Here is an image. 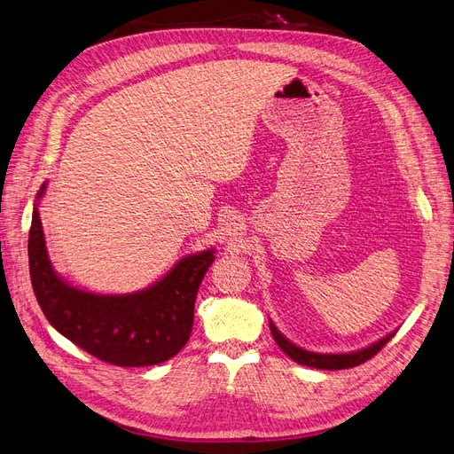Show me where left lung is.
<instances>
[{
    "label": "left lung",
    "instance_id": "8db88e82",
    "mask_svg": "<svg viewBox=\"0 0 454 454\" xmlns=\"http://www.w3.org/2000/svg\"><path fill=\"white\" fill-rule=\"evenodd\" d=\"M270 330L275 343L281 347V350L285 355H288L292 360L301 364V365H309V368H317V370H347V368H355V365L364 364L365 360H370L372 356H375L379 350H381L388 340L392 338L394 333H388L387 338L375 341L373 345L365 347L356 350V353H347V355H325V353H313V350H305L298 345H294L292 341H288L285 335L273 326V323L270 320Z\"/></svg>",
    "mask_w": 454,
    "mask_h": 454
}]
</instances>
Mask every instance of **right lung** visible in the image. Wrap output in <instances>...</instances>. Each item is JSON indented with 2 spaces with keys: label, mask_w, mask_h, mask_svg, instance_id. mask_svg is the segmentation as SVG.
I'll list each match as a JSON object with an SVG mask.
<instances>
[{
  "label": "right lung",
  "mask_w": 454,
  "mask_h": 454,
  "mask_svg": "<svg viewBox=\"0 0 454 454\" xmlns=\"http://www.w3.org/2000/svg\"><path fill=\"white\" fill-rule=\"evenodd\" d=\"M45 188L41 186L37 198ZM27 258L37 303L58 332L99 360L141 368L169 360L186 345L198 288L215 251L184 256L158 283L139 292L94 294L71 286L52 270L35 206Z\"/></svg>",
  "instance_id": "obj_1"
}]
</instances>
